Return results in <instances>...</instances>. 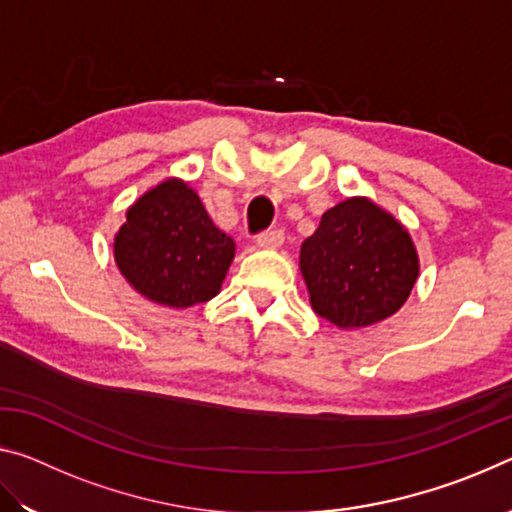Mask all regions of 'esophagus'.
Masks as SVG:
<instances>
[{"instance_id":"34e87169","label":"esophagus","mask_w":512,"mask_h":512,"mask_svg":"<svg viewBox=\"0 0 512 512\" xmlns=\"http://www.w3.org/2000/svg\"><path fill=\"white\" fill-rule=\"evenodd\" d=\"M284 244V232L282 230H266L257 237V246L266 250H275Z\"/></svg>"}]
</instances>
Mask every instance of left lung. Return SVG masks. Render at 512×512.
Wrapping results in <instances>:
<instances>
[{"label":"left lung","mask_w":512,"mask_h":512,"mask_svg":"<svg viewBox=\"0 0 512 512\" xmlns=\"http://www.w3.org/2000/svg\"><path fill=\"white\" fill-rule=\"evenodd\" d=\"M311 309L339 329L377 325L402 309L420 275L409 230L368 196L323 214L300 246Z\"/></svg>","instance_id":"left-lung-1"}]
</instances>
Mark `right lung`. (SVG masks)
<instances>
[{"mask_svg": "<svg viewBox=\"0 0 512 512\" xmlns=\"http://www.w3.org/2000/svg\"><path fill=\"white\" fill-rule=\"evenodd\" d=\"M235 239L216 228L183 178H167L137 198L115 232V264L142 298L187 309L219 296L235 259Z\"/></svg>", "mask_w": 512, "mask_h": 512, "instance_id": "1", "label": "right lung"}]
</instances>
